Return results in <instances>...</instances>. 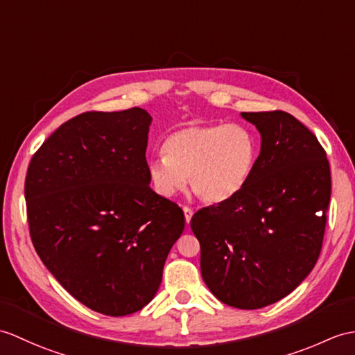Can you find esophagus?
Here are the masks:
<instances>
[{
    "label": "esophagus",
    "mask_w": 355,
    "mask_h": 355,
    "mask_svg": "<svg viewBox=\"0 0 355 355\" xmlns=\"http://www.w3.org/2000/svg\"><path fill=\"white\" fill-rule=\"evenodd\" d=\"M183 211H184L186 224H191V219H192V215H193V210H192V209H189V207H183Z\"/></svg>",
    "instance_id": "34e87169"
}]
</instances>
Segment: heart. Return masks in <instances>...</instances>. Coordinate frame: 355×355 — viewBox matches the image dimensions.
<instances>
[{
    "instance_id": "b5f03b06",
    "label": "heart",
    "mask_w": 355,
    "mask_h": 355,
    "mask_svg": "<svg viewBox=\"0 0 355 355\" xmlns=\"http://www.w3.org/2000/svg\"><path fill=\"white\" fill-rule=\"evenodd\" d=\"M257 155V137L242 123L192 122L164 139L163 154L148 160V175L163 198L183 191L189 177L196 195L220 204L248 184Z\"/></svg>"
}]
</instances>
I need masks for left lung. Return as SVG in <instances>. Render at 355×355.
Segmentation results:
<instances>
[{
	"label": "left lung",
	"instance_id": "8db88e82",
	"mask_svg": "<svg viewBox=\"0 0 355 355\" xmlns=\"http://www.w3.org/2000/svg\"><path fill=\"white\" fill-rule=\"evenodd\" d=\"M259 130L252 175L232 200L198 210L201 275L227 306L254 310L292 293L322 248L331 174L316 136L292 114L242 112Z\"/></svg>",
	"mask_w": 355,
	"mask_h": 355
}]
</instances>
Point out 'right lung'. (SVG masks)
Wrapping results in <instances>:
<instances>
[{
  "label": "right lung",
  "instance_id": "right-lung-1",
  "mask_svg": "<svg viewBox=\"0 0 355 355\" xmlns=\"http://www.w3.org/2000/svg\"><path fill=\"white\" fill-rule=\"evenodd\" d=\"M151 114L86 112L33 155L26 178L31 242L63 289L107 316L142 310L157 293L184 213L150 187Z\"/></svg>",
  "mask_w": 355,
  "mask_h": 355
}]
</instances>
